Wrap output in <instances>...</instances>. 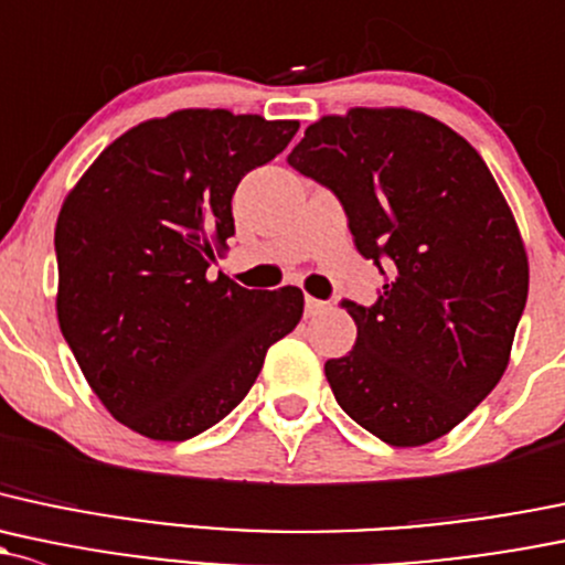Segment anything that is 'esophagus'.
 Instances as JSON below:
<instances>
[{
  "label": "esophagus",
  "instance_id": "34e87169",
  "mask_svg": "<svg viewBox=\"0 0 565 565\" xmlns=\"http://www.w3.org/2000/svg\"><path fill=\"white\" fill-rule=\"evenodd\" d=\"M330 308L328 300H319V298H311L308 295L306 298V317H319V313H324Z\"/></svg>",
  "mask_w": 565,
  "mask_h": 565
}]
</instances>
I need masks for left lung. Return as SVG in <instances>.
I'll use <instances>...</instances> for the list:
<instances>
[{
	"label": "left lung",
	"instance_id": "obj_1",
	"mask_svg": "<svg viewBox=\"0 0 565 565\" xmlns=\"http://www.w3.org/2000/svg\"><path fill=\"white\" fill-rule=\"evenodd\" d=\"M289 164L338 194L354 246L390 273L376 306L343 302L358 343L324 362L338 406L390 447L447 436L501 382L527 300L495 178L462 135L408 108L322 116Z\"/></svg>",
	"mask_w": 565,
	"mask_h": 565
}]
</instances>
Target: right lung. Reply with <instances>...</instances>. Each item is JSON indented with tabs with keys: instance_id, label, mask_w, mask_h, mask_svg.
Listing matches in <instances>:
<instances>
[{
	"instance_id": "obj_1",
	"label": "right lung",
	"mask_w": 565,
	"mask_h": 565,
	"mask_svg": "<svg viewBox=\"0 0 565 565\" xmlns=\"http://www.w3.org/2000/svg\"><path fill=\"white\" fill-rule=\"evenodd\" d=\"M300 121L186 108L127 129L56 218V317L110 417L186 441L227 417L267 349L298 328L302 292L243 289L211 265L235 235L233 194Z\"/></svg>"
}]
</instances>
